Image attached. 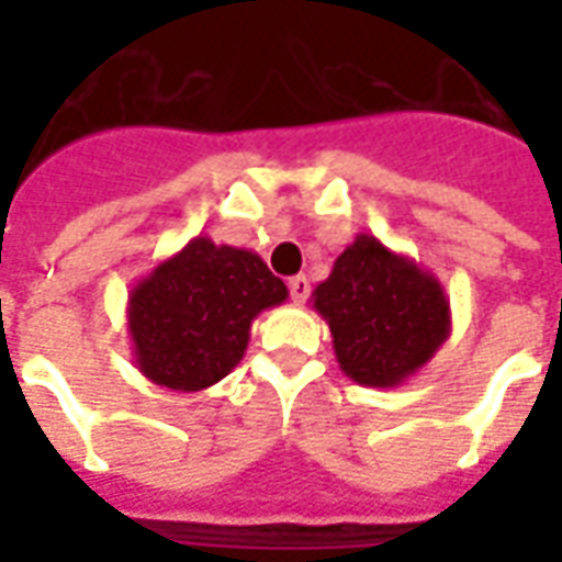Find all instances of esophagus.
I'll return each mask as SVG.
<instances>
[{"instance_id":"1","label":"esophagus","mask_w":562,"mask_h":562,"mask_svg":"<svg viewBox=\"0 0 562 562\" xmlns=\"http://www.w3.org/2000/svg\"><path fill=\"white\" fill-rule=\"evenodd\" d=\"M289 292H292L294 304H304L306 294H310V280H306L304 273H297V277L289 280Z\"/></svg>"}]
</instances>
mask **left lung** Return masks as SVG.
Listing matches in <instances>:
<instances>
[{
    "label": "left lung",
    "mask_w": 562,
    "mask_h": 562,
    "mask_svg": "<svg viewBox=\"0 0 562 562\" xmlns=\"http://www.w3.org/2000/svg\"><path fill=\"white\" fill-rule=\"evenodd\" d=\"M346 376L367 389H397L451 337V306L430 270L373 234L342 249L328 280L313 289Z\"/></svg>",
    "instance_id": "left-lung-1"
}]
</instances>
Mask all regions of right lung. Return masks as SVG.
Wrapping results in <instances>:
<instances>
[{"instance_id":"add662e5","label":"right lung","mask_w":562,"mask_h":562,"mask_svg":"<svg viewBox=\"0 0 562 562\" xmlns=\"http://www.w3.org/2000/svg\"><path fill=\"white\" fill-rule=\"evenodd\" d=\"M285 297L258 252L192 237L128 292L135 367L159 389H210L240 364L258 313Z\"/></svg>"}]
</instances>
